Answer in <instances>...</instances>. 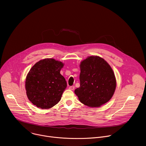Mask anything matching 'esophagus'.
Wrapping results in <instances>:
<instances>
[{"label":"esophagus","instance_id":"obj_1","mask_svg":"<svg viewBox=\"0 0 146 146\" xmlns=\"http://www.w3.org/2000/svg\"><path fill=\"white\" fill-rule=\"evenodd\" d=\"M74 88H75L74 86H70V87H69V89L71 90H74Z\"/></svg>","mask_w":146,"mask_h":146}]
</instances>
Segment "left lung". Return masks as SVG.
Returning a JSON list of instances; mask_svg holds the SVG:
<instances>
[{"label":"left lung","instance_id":"obj_1","mask_svg":"<svg viewBox=\"0 0 146 146\" xmlns=\"http://www.w3.org/2000/svg\"><path fill=\"white\" fill-rule=\"evenodd\" d=\"M80 86L75 94L84 105L99 107L112 98L115 88L114 73L108 62L100 56H90L80 65Z\"/></svg>","mask_w":146,"mask_h":146}]
</instances>
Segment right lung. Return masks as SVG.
<instances>
[{
    "instance_id": "right-lung-1",
    "label": "right lung",
    "mask_w": 146,
    "mask_h": 146,
    "mask_svg": "<svg viewBox=\"0 0 146 146\" xmlns=\"http://www.w3.org/2000/svg\"><path fill=\"white\" fill-rule=\"evenodd\" d=\"M64 64L52 58L40 60L27 74L25 89L29 100L40 109H50L60 101L67 87L60 73Z\"/></svg>"
}]
</instances>
